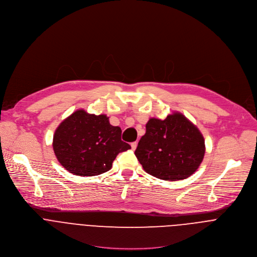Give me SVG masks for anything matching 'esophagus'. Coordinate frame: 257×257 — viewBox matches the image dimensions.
Wrapping results in <instances>:
<instances>
[{
    "label": "esophagus",
    "instance_id": "34e87169",
    "mask_svg": "<svg viewBox=\"0 0 257 257\" xmlns=\"http://www.w3.org/2000/svg\"><path fill=\"white\" fill-rule=\"evenodd\" d=\"M131 146H132V149H133V150H134V151H135V150H136V149H137V146H138V143H137V142H134V143H132V145H131Z\"/></svg>",
    "mask_w": 257,
    "mask_h": 257
}]
</instances>
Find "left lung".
<instances>
[{
	"instance_id": "left-lung-1",
	"label": "left lung",
	"mask_w": 257,
	"mask_h": 257,
	"mask_svg": "<svg viewBox=\"0 0 257 257\" xmlns=\"http://www.w3.org/2000/svg\"><path fill=\"white\" fill-rule=\"evenodd\" d=\"M135 155L148 174L179 181L193 175L201 165L205 141L195 124L174 112L164 120L150 118Z\"/></svg>"
}]
</instances>
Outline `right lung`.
<instances>
[{
  "label": "right lung",
  "mask_w": 257,
  "mask_h": 257,
  "mask_svg": "<svg viewBox=\"0 0 257 257\" xmlns=\"http://www.w3.org/2000/svg\"><path fill=\"white\" fill-rule=\"evenodd\" d=\"M58 162L77 176H97L110 170L116 156L131 149L121 141V130L105 114L78 109L65 118L53 136Z\"/></svg>",
  "instance_id": "add662e5"
}]
</instances>
